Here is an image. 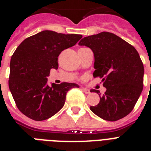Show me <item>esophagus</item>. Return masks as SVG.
Masks as SVG:
<instances>
[{
  "mask_svg": "<svg viewBox=\"0 0 151 151\" xmlns=\"http://www.w3.org/2000/svg\"><path fill=\"white\" fill-rule=\"evenodd\" d=\"M82 91H83L85 92L86 94H89L91 93L90 90H88V89H87V88H82Z\"/></svg>",
  "mask_w": 151,
  "mask_h": 151,
  "instance_id": "esophagus-1",
  "label": "esophagus"
}]
</instances>
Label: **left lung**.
<instances>
[{
    "label": "left lung",
    "mask_w": 151,
    "mask_h": 151,
    "mask_svg": "<svg viewBox=\"0 0 151 151\" xmlns=\"http://www.w3.org/2000/svg\"><path fill=\"white\" fill-rule=\"evenodd\" d=\"M78 45L94 53V77L106 88L99 104L90 110L100 118L116 121L132 112L143 90L144 69L138 51L119 36L103 32L82 38ZM91 92L100 94L98 90Z\"/></svg>",
    "instance_id": "left-lung-1"
}]
</instances>
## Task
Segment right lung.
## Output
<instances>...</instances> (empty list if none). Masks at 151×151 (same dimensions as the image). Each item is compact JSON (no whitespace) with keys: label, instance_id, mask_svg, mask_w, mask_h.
I'll list each match as a JSON object with an SVG mask.
<instances>
[{"label":"right lung","instance_id":"obj_1","mask_svg":"<svg viewBox=\"0 0 151 151\" xmlns=\"http://www.w3.org/2000/svg\"><path fill=\"white\" fill-rule=\"evenodd\" d=\"M82 35L45 30L26 38L11 57L9 88L21 113L35 121L50 118L63 108L66 93L75 83L47 85L51 69H58V57L74 46Z\"/></svg>","mask_w":151,"mask_h":151}]
</instances>
